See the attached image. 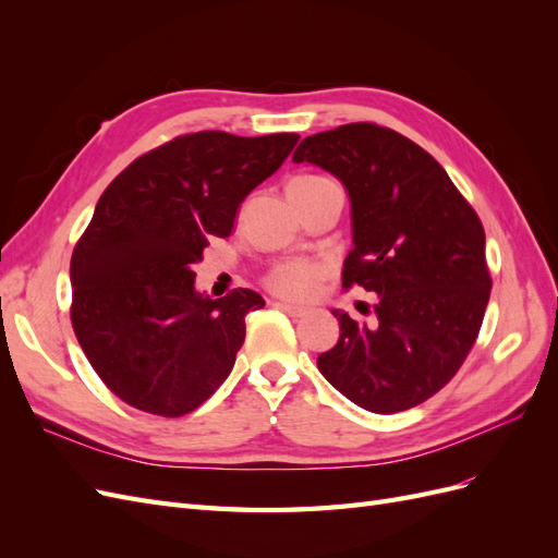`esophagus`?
<instances>
[{"label":"esophagus","mask_w":558,"mask_h":558,"mask_svg":"<svg viewBox=\"0 0 558 558\" xmlns=\"http://www.w3.org/2000/svg\"><path fill=\"white\" fill-rule=\"evenodd\" d=\"M277 307L281 310V312H286L289 316H293V318H300V316H307V310L305 307H298V305H289V302H277Z\"/></svg>","instance_id":"1"}]
</instances>
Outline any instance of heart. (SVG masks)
<instances>
[{"mask_svg": "<svg viewBox=\"0 0 558 558\" xmlns=\"http://www.w3.org/2000/svg\"><path fill=\"white\" fill-rule=\"evenodd\" d=\"M320 179L324 177L305 174V177H295L291 183H316ZM324 277H326V265H320L318 260L286 258V260H279L265 275V286L279 298L302 302V300H310L316 293L318 283Z\"/></svg>", "mask_w": 558, "mask_h": 558, "instance_id": "b5f03b06", "label": "heart"}]
</instances>
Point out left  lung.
<instances>
[{
	"mask_svg": "<svg viewBox=\"0 0 558 558\" xmlns=\"http://www.w3.org/2000/svg\"><path fill=\"white\" fill-rule=\"evenodd\" d=\"M293 162L344 183L342 286L379 295L373 324L332 312L340 340L318 356L320 375L367 412L410 410L449 384L480 335L492 295L480 216L428 150L375 123L312 134Z\"/></svg>",
	"mask_w": 558,
	"mask_h": 558,
	"instance_id": "obj_1",
	"label": "left lung"
}]
</instances>
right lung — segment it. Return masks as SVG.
I'll return each mask as SVG.
<instances>
[{
  "mask_svg": "<svg viewBox=\"0 0 558 558\" xmlns=\"http://www.w3.org/2000/svg\"><path fill=\"white\" fill-rule=\"evenodd\" d=\"M298 134H181L130 162L99 197L72 253V326L113 396L183 416L226 381L248 312L265 300L195 291L193 265L228 238L244 197L272 177Z\"/></svg>",
  "mask_w": 558,
  "mask_h": 558,
  "instance_id": "right-lung-1",
  "label": "right lung"
}]
</instances>
